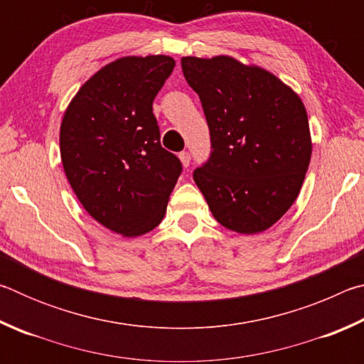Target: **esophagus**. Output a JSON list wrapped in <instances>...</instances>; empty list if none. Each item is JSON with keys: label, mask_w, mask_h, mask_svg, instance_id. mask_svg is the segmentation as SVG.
<instances>
[{"label": "esophagus", "mask_w": 364, "mask_h": 364, "mask_svg": "<svg viewBox=\"0 0 364 364\" xmlns=\"http://www.w3.org/2000/svg\"><path fill=\"white\" fill-rule=\"evenodd\" d=\"M180 160H181L183 167H189V164H191V154H189L188 151L180 152Z\"/></svg>", "instance_id": "34e87169"}]
</instances>
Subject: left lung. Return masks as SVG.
<instances>
[{
    "label": "left lung",
    "instance_id": "8db88e82",
    "mask_svg": "<svg viewBox=\"0 0 364 364\" xmlns=\"http://www.w3.org/2000/svg\"><path fill=\"white\" fill-rule=\"evenodd\" d=\"M181 69L210 130V156L193 173L197 188L228 230H268L297 199L310 165L304 104L273 73L228 56L183 58Z\"/></svg>",
    "mask_w": 364,
    "mask_h": 364
}]
</instances>
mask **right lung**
Returning <instances> with one entry per match:
<instances>
[{
  "label": "right lung",
  "instance_id": "add662e5",
  "mask_svg": "<svg viewBox=\"0 0 364 364\" xmlns=\"http://www.w3.org/2000/svg\"><path fill=\"white\" fill-rule=\"evenodd\" d=\"M175 60L123 58L86 82L60 125V157L73 193L102 226L139 236L162 221L181 175L175 154L160 144L152 112Z\"/></svg>",
  "mask_w": 364,
  "mask_h": 364
}]
</instances>
